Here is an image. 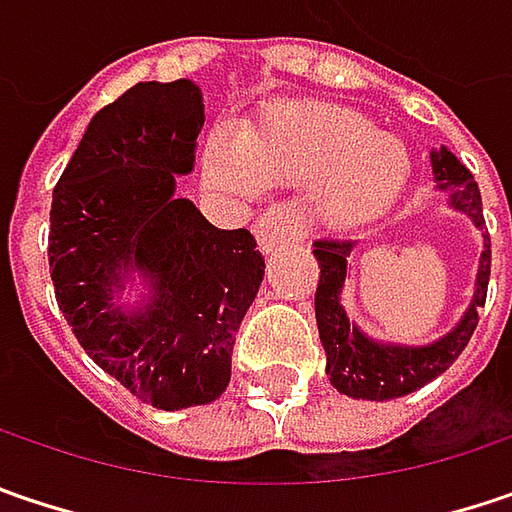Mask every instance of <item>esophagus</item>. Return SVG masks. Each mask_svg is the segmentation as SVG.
<instances>
[{
	"instance_id": "34e87169",
	"label": "esophagus",
	"mask_w": 512,
	"mask_h": 512,
	"mask_svg": "<svg viewBox=\"0 0 512 512\" xmlns=\"http://www.w3.org/2000/svg\"><path fill=\"white\" fill-rule=\"evenodd\" d=\"M298 231H301V228L295 223V214H292V208H289L286 202L284 205L266 208V211L255 220V237L263 252H272V249H275L278 243H284V240H295Z\"/></svg>"
}]
</instances>
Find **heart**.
<instances>
[{
    "mask_svg": "<svg viewBox=\"0 0 512 512\" xmlns=\"http://www.w3.org/2000/svg\"><path fill=\"white\" fill-rule=\"evenodd\" d=\"M202 165L211 185L231 194H257L260 185H318L313 217L324 228H353L382 214L411 176L400 138L382 136V127L362 112L327 104L272 112L243 136V147L211 138Z\"/></svg>",
    "mask_w": 512,
    "mask_h": 512,
    "instance_id": "obj_1",
    "label": "heart"
}]
</instances>
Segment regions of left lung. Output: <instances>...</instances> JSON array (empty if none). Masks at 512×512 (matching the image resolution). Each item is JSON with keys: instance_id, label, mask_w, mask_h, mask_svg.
<instances>
[{"instance_id": "obj_1", "label": "left lung", "mask_w": 512, "mask_h": 512, "mask_svg": "<svg viewBox=\"0 0 512 512\" xmlns=\"http://www.w3.org/2000/svg\"><path fill=\"white\" fill-rule=\"evenodd\" d=\"M435 179L440 191L452 194V205L458 211L469 214L475 226L484 223L481 217V191L466 170L449 150H440L432 156ZM318 260V286H316V321L321 345L327 353V376L330 382L356 400H394L406 397L411 391L423 388L440 376L469 345L475 324H478V310L487 301V284H490V246L484 243V255L478 266V281H475V301L469 304L461 324L443 336L440 342L426 347H397V345H376L365 339L356 327H350L345 310L339 304V292L345 284L347 257L353 243L350 240H316Z\"/></svg>"}]
</instances>
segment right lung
Segmentation results:
<instances>
[{"mask_svg":"<svg viewBox=\"0 0 512 512\" xmlns=\"http://www.w3.org/2000/svg\"><path fill=\"white\" fill-rule=\"evenodd\" d=\"M205 112L191 80L136 83L86 127L54 185L48 266L80 347L153 408L205 406L226 391L231 350L263 281L246 228H214L176 173H191ZM154 278L133 317L111 307L120 266Z\"/></svg>","mask_w":512,"mask_h":512,"instance_id":"add662e5","label":"right lung"}]
</instances>
